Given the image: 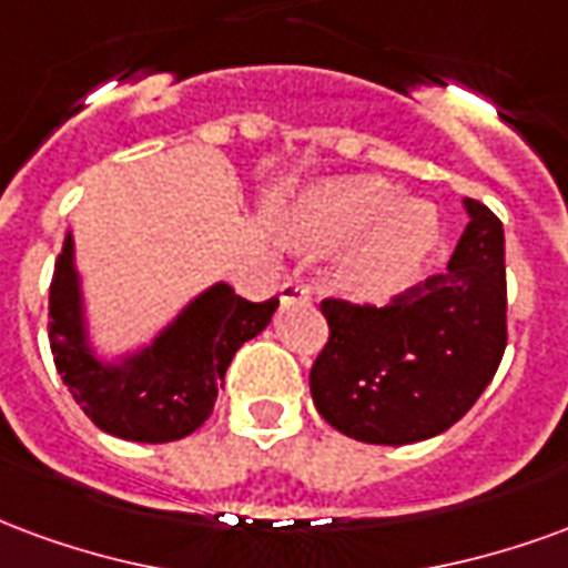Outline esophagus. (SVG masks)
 <instances>
[{
	"instance_id": "obj_1",
	"label": "esophagus",
	"mask_w": 568,
	"mask_h": 568,
	"mask_svg": "<svg viewBox=\"0 0 568 568\" xmlns=\"http://www.w3.org/2000/svg\"><path fill=\"white\" fill-rule=\"evenodd\" d=\"M308 300V287L300 284V281H287V284H281V302H305Z\"/></svg>"
}]
</instances>
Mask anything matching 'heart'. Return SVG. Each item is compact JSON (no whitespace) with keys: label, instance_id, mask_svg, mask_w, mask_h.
<instances>
[{"label":"heart","instance_id":"b5f03b06","mask_svg":"<svg viewBox=\"0 0 568 568\" xmlns=\"http://www.w3.org/2000/svg\"><path fill=\"white\" fill-rule=\"evenodd\" d=\"M287 239L326 254L357 242L338 268V290L357 305H387L424 272L438 242L433 209L378 178H335L302 193L287 214Z\"/></svg>","mask_w":568,"mask_h":568}]
</instances>
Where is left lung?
Segmentation results:
<instances>
[{"label": "left lung", "mask_w": 568, "mask_h": 568, "mask_svg": "<svg viewBox=\"0 0 568 568\" xmlns=\"http://www.w3.org/2000/svg\"><path fill=\"white\" fill-rule=\"evenodd\" d=\"M466 230L448 272L387 308L326 300L329 342L312 366L326 424L369 445L445 433L494 381L505 354V235L494 211L463 199Z\"/></svg>", "instance_id": "8db88e82"}]
</instances>
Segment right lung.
Wrapping results in <instances>:
<instances>
[{
	"label": "right lung",
	"instance_id": "right-lung-1",
	"mask_svg": "<svg viewBox=\"0 0 568 568\" xmlns=\"http://www.w3.org/2000/svg\"><path fill=\"white\" fill-rule=\"evenodd\" d=\"M278 300L247 302L226 281L184 302L148 342L109 354L90 324L72 226L51 284V351L78 405L109 436L163 445L205 424L235 351L272 324Z\"/></svg>",
	"mask_w": 568,
	"mask_h": 568
}]
</instances>
